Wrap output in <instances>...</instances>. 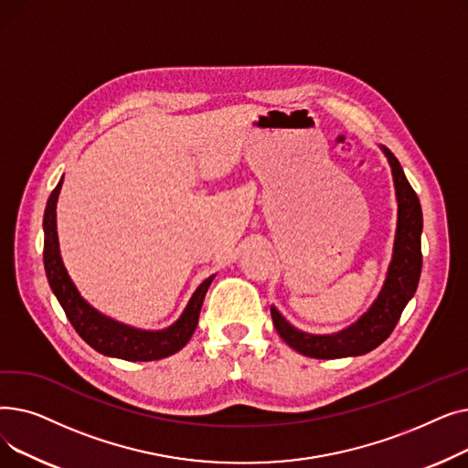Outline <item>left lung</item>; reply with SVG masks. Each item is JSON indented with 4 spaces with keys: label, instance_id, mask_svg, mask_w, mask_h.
Segmentation results:
<instances>
[{
    "label": "left lung",
    "instance_id": "8db88e82",
    "mask_svg": "<svg viewBox=\"0 0 468 468\" xmlns=\"http://www.w3.org/2000/svg\"><path fill=\"white\" fill-rule=\"evenodd\" d=\"M383 154L388 159L392 178H395L397 201H399V221L395 235V249L392 260L387 269V279L379 292L378 300L372 303L355 324L330 335H314L293 328L286 318L271 307L273 324L279 335L292 349L311 356V358H343L358 356L374 351L395 330L399 318L413 298L421 277V231H423V212L421 203L410 182L399 159L381 145Z\"/></svg>",
    "mask_w": 468,
    "mask_h": 468
}]
</instances>
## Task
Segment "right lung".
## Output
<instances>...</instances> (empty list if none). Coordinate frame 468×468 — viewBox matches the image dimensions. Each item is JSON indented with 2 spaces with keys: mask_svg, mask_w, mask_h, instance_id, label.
<instances>
[{
  "mask_svg": "<svg viewBox=\"0 0 468 468\" xmlns=\"http://www.w3.org/2000/svg\"><path fill=\"white\" fill-rule=\"evenodd\" d=\"M60 187H62V180L53 189L45 207L43 263H45V273H47L48 284H51V290L55 292V296L62 305L71 326L76 328V332L94 351L102 353L106 356H115V358L133 360V362L136 360L147 362V360H159L178 353L191 339L197 328V323H199L203 300L207 296V290L214 275L205 279L199 284V288H197L191 296L187 307L184 309L182 316L166 330H159V332L136 330L133 326L113 321V318H108L102 313H98L81 298V293L78 292L76 284L71 282L60 258L58 233H57V201H58Z\"/></svg>",
  "mask_w": 468,
  "mask_h": 468,
  "instance_id": "obj_1",
  "label": "right lung"
}]
</instances>
